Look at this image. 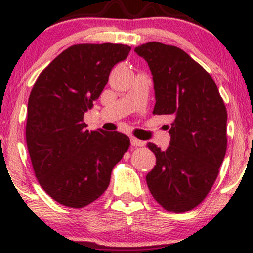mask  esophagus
<instances>
[{"label": "esophagus", "mask_w": 253, "mask_h": 253, "mask_svg": "<svg viewBox=\"0 0 253 253\" xmlns=\"http://www.w3.org/2000/svg\"><path fill=\"white\" fill-rule=\"evenodd\" d=\"M130 144H132V146H144L145 145L144 141L139 140V139L134 138V136H130Z\"/></svg>", "instance_id": "esophagus-1"}]
</instances>
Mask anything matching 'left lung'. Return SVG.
<instances>
[{
  "instance_id": "obj_1",
  "label": "left lung",
  "mask_w": 253,
  "mask_h": 253,
  "mask_svg": "<svg viewBox=\"0 0 253 253\" xmlns=\"http://www.w3.org/2000/svg\"><path fill=\"white\" fill-rule=\"evenodd\" d=\"M134 51L153 76V114L173 119L167 150L147 144L156 156L147 187L165 210L184 213L205 200L219 175L227 149V110L211 75L181 48L151 42Z\"/></svg>"
}]
</instances>
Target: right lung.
Wrapping results in <instances>:
<instances>
[{"mask_svg": "<svg viewBox=\"0 0 253 253\" xmlns=\"http://www.w3.org/2000/svg\"><path fill=\"white\" fill-rule=\"evenodd\" d=\"M130 47L78 43L54 58L34 83L26 141L42 188L66 207L82 208L108 188L113 168L129 147L123 133L85 129L84 113L100 97L115 64Z\"/></svg>", "mask_w": 253, "mask_h": 253, "instance_id": "right-lung-1", "label": "right lung"}]
</instances>
